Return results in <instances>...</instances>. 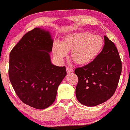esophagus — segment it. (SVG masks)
I'll return each mask as SVG.
<instances>
[{
	"instance_id": "1",
	"label": "esophagus",
	"mask_w": 130,
	"mask_h": 130,
	"mask_svg": "<svg viewBox=\"0 0 130 130\" xmlns=\"http://www.w3.org/2000/svg\"><path fill=\"white\" fill-rule=\"evenodd\" d=\"M66 71L67 72V73H73V72H74V70L73 69L70 68V67H67Z\"/></svg>"
}]
</instances>
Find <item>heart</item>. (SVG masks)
Instances as JSON below:
<instances>
[{
    "label": "heart",
    "instance_id": "1",
    "mask_svg": "<svg viewBox=\"0 0 130 130\" xmlns=\"http://www.w3.org/2000/svg\"><path fill=\"white\" fill-rule=\"evenodd\" d=\"M104 40L99 35L89 31H76L66 35L60 42L55 41L53 45L54 55L62 61L71 50L70 56L77 64H86L95 58L103 48Z\"/></svg>",
    "mask_w": 130,
    "mask_h": 130
}]
</instances>
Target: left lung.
I'll list each match as a JSON object with an SVG mask.
<instances>
[{"mask_svg":"<svg viewBox=\"0 0 130 130\" xmlns=\"http://www.w3.org/2000/svg\"><path fill=\"white\" fill-rule=\"evenodd\" d=\"M102 52L93 61L78 67L76 96L80 103L92 107L109 100L115 92L122 71V63L117 47L107 36Z\"/></svg>","mask_w":130,"mask_h":130,"instance_id":"8db88e82","label":"left lung"}]
</instances>
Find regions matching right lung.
<instances>
[{
    "instance_id": "add662e5",
    "label": "right lung",
    "mask_w": 130,
    "mask_h": 130,
    "mask_svg": "<svg viewBox=\"0 0 130 130\" xmlns=\"http://www.w3.org/2000/svg\"><path fill=\"white\" fill-rule=\"evenodd\" d=\"M53 45L49 31L36 27L25 34L9 54V76L13 90L24 103L37 109L54 102L67 74L64 66L51 63Z\"/></svg>"
}]
</instances>
